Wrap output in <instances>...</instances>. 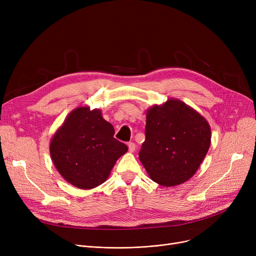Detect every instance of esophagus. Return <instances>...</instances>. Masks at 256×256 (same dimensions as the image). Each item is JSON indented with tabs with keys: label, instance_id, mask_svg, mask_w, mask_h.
I'll use <instances>...</instances> for the list:
<instances>
[{
	"label": "esophagus",
	"instance_id": "34e87169",
	"mask_svg": "<svg viewBox=\"0 0 256 256\" xmlns=\"http://www.w3.org/2000/svg\"><path fill=\"white\" fill-rule=\"evenodd\" d=\"M128 150L130 152H134L136 150V144L134 143V142H128Z\"/></svg>",
	"mask_w": 256,
	"mask_h": 256
}]
</instances>
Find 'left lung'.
Returning <instances> with one entry per match:
<instances>
[{
  "label": "left lung",
  "mask_w": 256,
  "mask_h": 256,
  "mask_svg": "<svg viewBox=\"0 0 256 256\" xmlns=\"http://www.w3.org/2000/svg\"><path fill=\"white\" fill-rule=\"evenodd\" d=\"M208 121L180 100H169L147 111L139 158L150 178L164 186L190 180L210 145Z\"/></svg>",
  "instance_id": "1"
}]
</instances>
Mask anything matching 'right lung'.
Here are the masks:
<instances>
[{
    "label": "right lung",
    "instance_id": "right-lung-1",
    "mask_svg": "<svg viewBox=\"0 0 256 256\" xmlns=\"http://www.w3.org/2000/svg\"><path fill=\"white\" fill-rule=\"evenodd\" d=\"M114 132L100 110L80 106L72 111L50 145L52 163L63 178L87 190L106 182L116 160L128 152Z\"/></svg>",
    "mask_w": 256,
    "mask_h": 256
}]
</instances>
